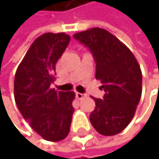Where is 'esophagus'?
Instances as JSON below:
<instances>
[{
  "label": "esophagus",
  "mask_w": 159,
  "mask_h": 159,
  "mask_svg": "<svg viewBox=\"0 0 159 159\" xmlns=\"http://www.w3.org/2000/svg\"><path fill=\"white\" fill-rule=\"evenodd\" d=\"M75 97L78 99H83L86 97V94L85 93H75Z\"/></svg>",
  "instance_id": "esophagus-1"
}]
</instances>
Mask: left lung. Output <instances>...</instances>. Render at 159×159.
<instances>
[{"mask_svg": "<svg viewBox=\"0 0 159 159\" xmlns=\"http://www.w3.org/2000/svg\"><path fill=\"white\" fill-rule=\"evenodd\" d=\"M74 38L92 52L97 64L95 79L106 93L102 99L94 98L89 120L98 134L116 135L131 121L139 102L140 66L129 48L107 30L93 28Z\"/></svg>", "mask_w": 159, "mask_h": 159, "instance_id": "left-lung-1", "label": "left lung"}]
</instances>
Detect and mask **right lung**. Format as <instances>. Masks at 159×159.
<instances>
[{
  "instance_id": "right-lung-1",
  "label": "right lung",
  "mask_w": 159,
  "mask_h": 159,
  "mask_svg": "<svg viewBox=\"0 0 159 159\" xmlns=\"http://www.w3.org/2000/svg\"><path fill=\"white\" fill-rule=\"evenodd\" d=\"M70 37L65 33H47L30 47L16 71L14 93L20 112L33 129L48 141L65 139L70 129L75 108L74 92L51 89L56 64Z\"/></svg>"
}]
</instances>
